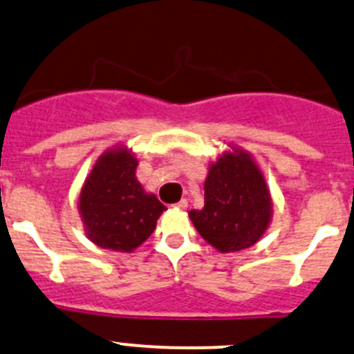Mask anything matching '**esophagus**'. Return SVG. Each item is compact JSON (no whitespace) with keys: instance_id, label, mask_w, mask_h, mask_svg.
Instances as JSON below:
<instances>
[{"instance_id":"esophagus-1","label":"esophagus","mask_w":354,"mask_h":354,"mask_svg":"<svg viewBox=\"0 0 354 354\" xmlns=\"http://www.w3.org/2000/svg\"><path fill=\"white\" fill-rule=\"evenodd\" d=\"M188 207V200L187 198H183V200H180V202L176 203V208H181V210H185V208Z\"/></svg>"}]
</instances>
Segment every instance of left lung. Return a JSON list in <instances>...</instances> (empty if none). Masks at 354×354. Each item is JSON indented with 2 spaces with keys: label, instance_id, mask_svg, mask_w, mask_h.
<instances>
[{
  "label": "left lung",
  "instance_id": "8db88e82",
  "mask_svg": "<svg viewBox=\"0 0 354 354\" xmlns=\"http://www.w3.org/2000/svg\"><path fill=\"white\" fill-rule=\"evenodd\" d=\"M205 205L188 215L200 236L221 252H236L258 243L271 218L265 176L251 156L232 149L210 165Z\"/></svg>",
  "mask_w": 354,
  "mask_h": 354
}]
</instances>
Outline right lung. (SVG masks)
I'll list each match as a JSON object with an SVG mask.
<instances>
[{
	"label": "right lung",
	"mask_w": 354,
	"mask_h": 354,
	"mask_svg": "<svg viewBox=\"0 0 354 354\" xmlns=\"http://www.w3.org/2000/svg\"><path fill=\"white\" fill-rule=\"evenodd\" d=\"M137 159L127 149L106 151L93 166L80 195V214L96 245L130 252L156 229L166 207L144 192L136 178Z\"/></svg>",
	"instance_id": "1"
}]
</instances>
